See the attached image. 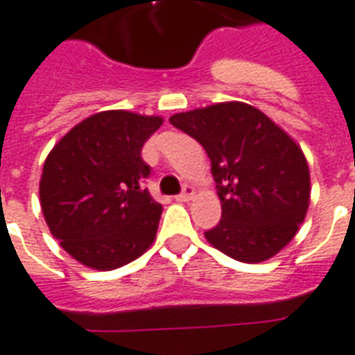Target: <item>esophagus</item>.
Instances as JSON below:
<instances>
[{"label":"esophagus","mask_w":355,"mask_h":355,"mask_svg":"<svg viewBox=\"0 0 355 355\" xmlns=\"http://www.w3.org/2000/svg\"><path fill=\"white\" fill-rule=\"evenodd\" d=\"M193 196H196V189H193V186L186 184L182 189V193H180V196H177V201H180V202L191 201V199H193Z\"/></svg>","instance_id":"1"}]
</instances>
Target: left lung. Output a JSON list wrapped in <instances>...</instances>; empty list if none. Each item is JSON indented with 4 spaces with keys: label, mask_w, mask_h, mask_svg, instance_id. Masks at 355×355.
<instances>
[{
    "label": "left lung",
    "mask_w": 355,
    "mask_h": 355,
    "mask_svg": "<svg viewBox=\"0 0 355 355\" xmlns=\"http://www.w3.org/2000/svg\"><path fill=\"white\" fill-rule=\"evenodd\" d=\"M207 150L221 220L205 232L216 250L240 262L277 255L309 208V166L297 143L261 110L221 102L169 119Z\"/></svg>",
    "instance_id": "obj_1"
}]
</instances>
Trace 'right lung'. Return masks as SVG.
Returning a JSON list of instances; mask_svg holds the SVG:
<instances>
[{
	"label": "right lung",
	"instance_id": "1",
	"mask_svg": "<svg viewBox=\"0 0 355 355\" xmlns=\"http://www.w3.org/2000/svg\"><path fill=\"white\" fill-rule=\"evenodd\" d=\"M156 115L110 110L78 123L51 148L39 184L51 236L83 266L115 270L153 245L162 205L143 189L141 148Z\"/></svg>",
	"mask_w": 355,
	"mask_h": 355
}]
</instances>
